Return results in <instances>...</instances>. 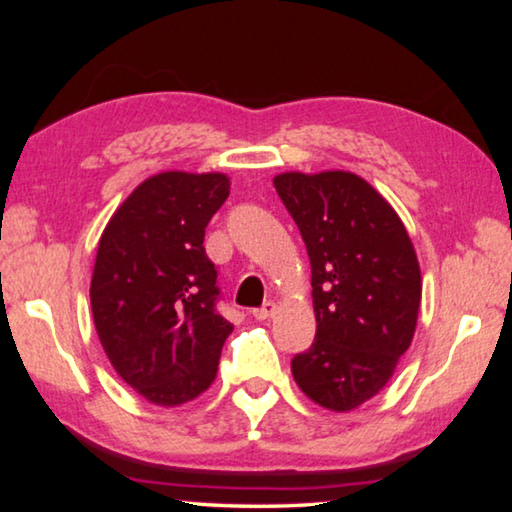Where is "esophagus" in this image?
Masks as SVG:
<instances>
[{"mask_svg":"<svg viewBox=\"0 0 512 512\" xmlns=\"http://www.w3.org/2000/svg\"><path fill=\"white\" fill-rule=\"evenodd\" d=\"M253 316H255L257 320H268V318H273V316H275V302H264L262 307L253 311Z\"/></svg>","mask_w":512,"mask_h":512,"instance_id":"1","label":"esophagus"}]
</instances>
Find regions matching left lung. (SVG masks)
<instances>
[{"instance_id":"left-lung-1","label":"left lung","mask_w":512,"mask_h":512,"mask_svg":"<svg viewBox=\"0 0 512 512\" xmlns=\"http://www.w3.org/2000/svg\"><path fill=\"white\" fill-rule=\"evenodd\" d=\"M311 262L316 339L291 361L309 400L352 411L377 395L409 350L422 277L400 216L350 171L273 178Z\"/></svg>"}]
</instances>
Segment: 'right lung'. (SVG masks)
Instances as JSON below:
<instances>
[{"label":"right lung","instance_id":"1","mask_svg":"<svg viewBox=\"0 0 512 512\" xmlns=\"http://www.w3.org/2000/svg\"><path fill=\"white\" fill-rule=\"evenodd\" d=\"M230 194L223 173L164 171L103 230L90 302L117 375L144 400L178 406L210 388L232 325L216 311L205 228Z\"/></svg>","mask_w":512,"mask_h":512}]
</instances>
